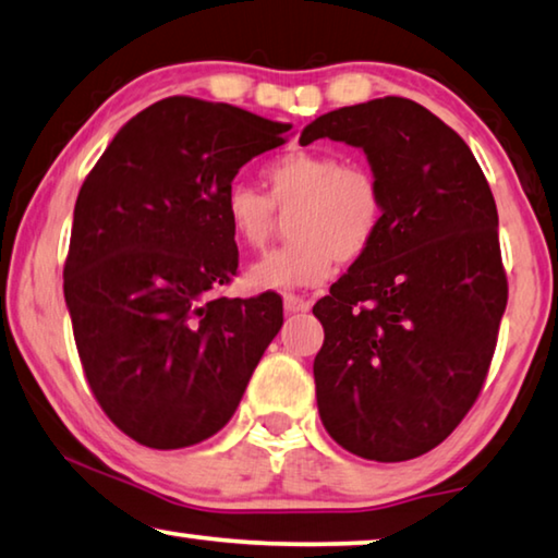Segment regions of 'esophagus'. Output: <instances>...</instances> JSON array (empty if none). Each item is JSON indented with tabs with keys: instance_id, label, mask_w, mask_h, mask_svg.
Segmentation results:
<instances>
[{
	"instance_id": "obj_1",
	"label": "esophagus",
	"mask_w": 558,
	"mask_h": 558,
	"mask_svg": "<svg viewBox=\"0 0 558 558\" xmlns=\"http://www.w3.org/2000/svg\"><path fill=\"white\" fill-rule=\"evenodd\" d=\"M284 310H287L289 314L306 312V310H310V302H306L304 296H296V294H284Z\"/></svg>"
}]
</instances>
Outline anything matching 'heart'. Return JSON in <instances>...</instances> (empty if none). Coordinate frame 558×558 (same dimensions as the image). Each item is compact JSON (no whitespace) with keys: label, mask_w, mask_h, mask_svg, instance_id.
Here are the masks:
<instances>
[{"label":"heart","mask_w":558,"mask_h":558,"mask_svg":"<svg viewBox=\"0 0 558 558\" xmlns=\"http://www.w3.org/2000/svg\"><path fill=\"white\" fill-rule=\"evenodd\" d=\"M264 193L246 183L223 191L226 223L239 244L264 248L289 214L287 236L277 252L246 269V287L287 292L325 281L337 262L362 259L385 221V191L365 163H339L329 153L289 150L262 168Z\"/></svg>","instance_id":"heart-1"}]
</instances>
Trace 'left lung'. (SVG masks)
<instances>
[{"label":"left lung","mask_w":558,"mask_h":558,"mask_svg":"<svg viewBox=\"0 0 558 558\" xmlns=\"http://www.w3.org/2000/svg\"><path fill=\"white\" fill-rule=\"evenodd\" d=\"M365 150L385 191L375 244L314 304L317 408L350 453L400 463L440 446L494 360L508 284L478 160L438 116L377 98L312 120L299 143Z\"/></svg>","instance_id":"obj_1"}]
</instances>
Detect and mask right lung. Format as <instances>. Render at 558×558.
Masks as SVG:
<instances>
[{
  "mask_svg": "<svg viewBox=\"0 0 558 558\" xmlns=\"http://www.w3.org/2000/svg\"><path fill=\"white\" fill-rule=\"evenodd\" d=\"M289 128L175 95L128 120L77 193L64 302L95 400L141 446L219 433L281 329L274 294L211 292L239 266L223 191Z\"/></svg>",
  "mask_w": 558,
  "mask_h": 558,
  "instance_id": "1",
  "label": "right lung"
}]
</instances>
